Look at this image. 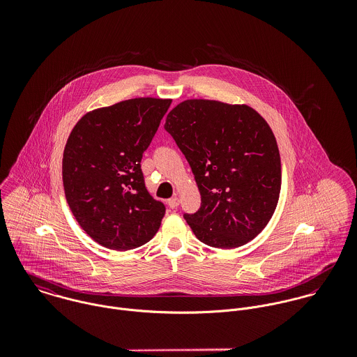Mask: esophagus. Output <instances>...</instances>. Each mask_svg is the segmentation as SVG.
Returning <instances> with one entry per match:
<instances>
[{
	"instance_id": "1",
	"label": "esophagus",
	"mask_w": 357,
	"mask_h": 357,
	"mask_svg": "<svg viewBox=\"0 0 357 357\" xmlns=\"http://www.w3.org/2000/svg\"><path fill=\"white\" fill-rule=\"evenodd\" d=\"M167 204H169L170 208H176L180 204V199L178 198H172V199H169Z\"/></svg>"
}]
</instances>
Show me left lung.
Listing matches in <instances>:
<instances>
[{
	"label": "left lung",
	"instance_id": "obj_1",
	"mask_svg": "<svg viewBox=\"0 0 357 357\" xmlns=\"http://www.w3.org/2000/svg\"><path fill=\"white\" fill-rule=\"evenodd\" d=\"M165 129L185 155L201 207L184 214L195 236L215 249L246 245L266 227L279 201L282 166L266 121L246 104L190 99Z\"/></svg>",
	"mask_w": 357,
	"mask_h": 357
}]
</instances>
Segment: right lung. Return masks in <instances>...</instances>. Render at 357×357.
Wrapping results in <instances>:
<instances>
[{
  "mask_svg": "<svg viewBox=\"0 0 357 357\" xmlns=\"http://www.w3.org/2000/svg\"><path fill=\"white\" fill-rule=\"evenodd\" d=\"M170 102L137 98L93 109L67 139V204L81 228L107 249L140 248L160 227L166 208L149 194L140 163Z\"/></svg>",
  "mask_w": 357,
  "mask_h": 357,
  "instance_id": "right-lung-1",
  "label": "right lung"
}]
</instances>
